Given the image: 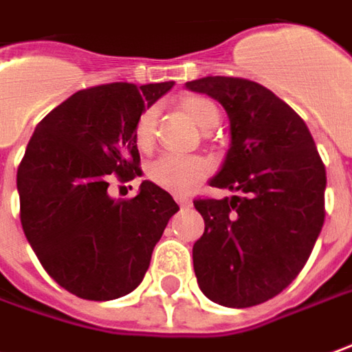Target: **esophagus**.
<instances>
[{
	"mask_svg": "<svg viewBox=\"0 0 352 352\" xmlns=\"http://www.w3.org/2000/svg\"><path fill=\"white\" fill-rule=\"evenodd\" d=\"M176 204L180 205L182 209H188V207H192V199L186 195H176Z\"/></svg>",
	"mask_w": 352,
	"mask_h": 352,
	"instance_id": "obj_1",
	"label": "esophagus"
}]
</instances>
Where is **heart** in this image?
<instances>
[{"label": "heart", "mask_w": 352, "mask_h": 352, "mask_svg": "<svg viewBox=\"0 0 352 352\" xmlns=\"http://www.w3.org/2000/svg\"><path fill=\"white\" fill-rule=\"evenodd\" d=\"M184 114L192 120L201 131H211L219 126V108L205 96L190 94L180 100ZM157 108H147L139 116L135 124V143L141 151H148L155 141L157 131ZM211 172V164L201 157L193 155H160L148 164V178L157 186L174 193H186L192 190L197 182Z\"/></svg>", "instance_id": "obj_1"}]
</instances>
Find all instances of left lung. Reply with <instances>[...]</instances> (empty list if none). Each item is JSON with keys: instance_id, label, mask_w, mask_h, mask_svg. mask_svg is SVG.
<instances>
[{"instance_id": "left-lung-1", "label": "left lung", "mask_w": 352, "mask_h": 352, "mask_svg": "<svg viewBox=\"0 0 352 352\" xmlns=\"http://www.w3.org/2000/svg\"><path fill=\"white\" fill-rule=\"evenodd\" d=\"M219 100L230 120V148L211 186L225 199L197 197L205 232L193 244L204 294L248 308L285 291L302 271L325 219V166L300 116L259 82L204 77L186 82Z\"/></svg>"}]
</instances>
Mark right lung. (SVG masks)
I'll list each match as a JSON object with an SVG mask.
<instances>
[{
	"label": "right lung",
	"instance_id": "add662e5",
	"mask_svg": "<svg viewBox=\"0 0 352 352\" xmlns=\"http://www.w3.org/2000/svg\"><path fill=\"white\" fill-rule=\"evenodd\" d=\"M172 81L108 82L54 108L28 141L16 170L21 225L52 279L87 300H114L143 280L153 248L180 207L153 182L112 199V174L139 168L135 124Z\"/></svg>",
	"mask_w": 352,
	"mask_h": 352
}]
</instances>
